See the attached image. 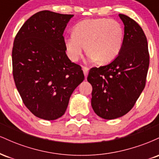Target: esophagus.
Masks as SVG:
<instances>
[{
    "label": "esophagus",
    "instance_id": "obj_1",
    "mask_svg": "<svg viewBox=\"0 0 159 159\" xmlns=\"http://www.w3.org/2000/svg\"><path fill=\"white\" fill-rule=\"evenodd\" d=\"M83 72H84V75H85V78H87V75H88L89 68H87V67H86V66H84L83 67Z\"/></svg>",
    "mask_w": 159,
    "mask_h": 159
}]
</instances>
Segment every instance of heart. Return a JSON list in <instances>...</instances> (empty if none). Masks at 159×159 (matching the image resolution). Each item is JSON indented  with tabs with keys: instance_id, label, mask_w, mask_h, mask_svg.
Segmentation results:
<instances>
[{
	"instance_id": "1",
	"label": "heart",
	"mask_w": 159,
	"mask_h": 159,
	"mask_svg": "<svg viewBox=\"0 0 159 159\" xmlns=\"http://www.w3.org/2000/svg\"><path fill=\"white\" fill-rule=\"evenodd\" d=\"M73 35L65 38L67 54L75 62L81 57L85 46L89 58L99 63L114 61L121 52L124 31L121 24L106 18L83 20L73 28Z\"/></svg>"
}]
</instances>
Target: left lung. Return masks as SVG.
<instances>
[{
	"label": "left lung",
	"mask_w": 159,
	"mask_h": 159,
	"mask_svg": "<svg viewBox=\"0 0 159 159\" xmlns=\"http://www.w3.org/2000/svg\"><path fill=\"white\" fill-rule=\"evenodd\" d=\"M119 16L125 26L121 52L109 64L91 68L87 76L93 87L91 105L105 120L120 117L134 107L145 87L149 65L143 29L128 16Z\"/></svg>",
	"instance_id": "obj_1"
}]
</instances>
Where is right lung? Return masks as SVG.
<instances>
[{"mask_svg": "<svg viewBox=\"0 0 159 159\" xmlns=\"http://www.w3.org/2000/svg\"><path fill=\"white\" fill-rule=\"evenodd\" d=\"M73 16L40 11L25 21L14 39L16 88L27 108L41 119L63 116L71 95L84 79L81 66L66 54L63 34Z\"/></svg>", "mask_w": 159, "mask_h": 159, "instance_id": "obj_1", "label": "right lung"}]
</instances>
